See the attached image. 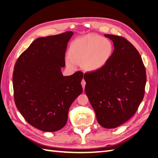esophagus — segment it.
Segmentation results:
<instances>
[{
    "mask_svg": "<svg viewBox=\"0 0 158 158\" xmlns=\"http://www.w3.org/2000/svg\"><path fill=\"white\" fill-rule=\"evenodd\" d=\"M85 80H84V79H82V81H81V85H82V88H83V89H85Z\"/></svg>",
    "mask_w": 158,
    "mask_h": 158,
    "instance_id": "esophagus-1",
    "label": "esophagus"
}]
</instances>
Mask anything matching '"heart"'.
Listing matches in <instances>:
<instances>
[{
  "label": "heart",
  "instance_id": "b5f03b06",
  "mask_svg": "<svg viewBox=\"0 0 158 158\" xmlns=\"http://www.w3.org/2000/svg\"><path fill=\"white\" fill-rule=\"evenodd\" d=\"M113 45L108 39L89 34L71 43L66 64L69 69L81 64L86 71H96L108 62L113 53Z\"/></svg>",
  "mask_w": 158,
  "mask_h": 158
}]
</instances>
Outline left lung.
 Segmentation results:
<instances>
[{
    "mask_svg": "<svg viewBox=\"0 0 158 158\" xmlns=\"http://www.w3.org/2000/svg\"><path fill=\"white\" fill-rule=\"evenodd\" d=\"M114 50L102 68L84 74L85 92L100 126L111 129L130 119L145 95V67L139 52L123 36L105 35Z\"/></svg>",
    "mask_w": 158,
    "mask_h": 158,
    "instance_id": "obj_1",
    "label": "left lung"
}]
</instances>
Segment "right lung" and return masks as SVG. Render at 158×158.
<instances>
[{
	"label": "right lung",
	"instance_id": "right-lung-1",
	"mask_svg": "<svg viewBox=\"0 0 158 158\" xmlns=\"http://www.w3.org/2000/svg\"><path fill=\"white\" fill-rule=\"evenodd\" d=\"M73 35L38 38L17 60L13 73L17 108L29 124L44 132H56L64 127L74 100L83 92V74L77 71L63 76L65 52Z\"/></svg>",
	"mask_w": 158,
	"mask_h": 158
}]
</instances>
